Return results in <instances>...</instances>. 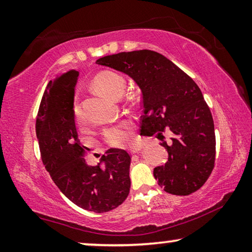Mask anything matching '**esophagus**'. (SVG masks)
Returning <instances> with one entry per match:
<instances>
[{
  "label": "esophagus",
  "mask_w": 252,
  "mask_h": 252,
  "mask_svg": "<svg viewBox=\"0 0 252 252\" xmlns=\"http://www.w3.org/2000/svg\"><path fill=\"white\" fill-rule=\"evenodd\" d=\"M141 150V146H133L132 148H130V154H137Z\"/></svg>",
  "instance_id": "34e87169"
}]
</instances>
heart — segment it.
Listing matches in <instances>:
<instances>
[{"instance_id":"obj_1","label":"heart","mask_w":252,"mask_h":252,"mask_svg":"<svg viewBox=\"0 0 252 252\" xmlns=\"http://www.w3.org/2000/svg\"><path fill=\"white\" fill-rule=\"evenodd\" d=\"M93 87L99 93L106 95L111 98L121 97L126 87V81L121 75L114 71H103L95 76L93 79ZM74 120L77 125H82L84 117L81 107L76 103L73 107ZM106 142L111 146L119 147L123 146L130 140V126L127 123H120V125L107 127L104 132Z\"/></svg>"}]
</instances>
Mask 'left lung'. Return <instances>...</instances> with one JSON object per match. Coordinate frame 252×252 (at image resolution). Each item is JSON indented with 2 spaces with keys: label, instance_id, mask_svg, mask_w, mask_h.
<instances>
[{
  "label": "left lung",
  "instance_id": "obj_1",
  "mask_svg": "<svg viewBox=\"0 0 252 252\" xmlns=\"http://www.w3.org/2000/svg\"><path fill=\"white\" fill-rule=\"evenodd\" d=\"M106 66L133 79L142 95L141 135L162 137L169 130L171 143L162 142L168 161L154 169L163 190L189 195L204 185L215 160L214 122L199 87L161 54L135 50L102 57Z\"/></svg>",
  "mask_w": 252,
  "mask_h": 252
}]
</instances>
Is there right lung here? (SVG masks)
<instances>
[{
	"label": "right lung",
	"mask_w": 252,
	"mask_h": 252,
	"mask_svg": "<svg viewBox=\"0 0 252 252\" xmlns=\"http://www.w3.org/2000/svg\"><path fill=\"white\" fill-rule=\"evenodd\" d=\"M77 77V70H69L48 83L35 133L43 165L62 193L84 210L104 213L129 195L131 158L126 150L109 149L97 165L86 163L73 115Z\"/></svg>",
	"instance_id": "right-lung-1"
}]
</instances>
